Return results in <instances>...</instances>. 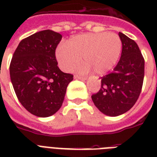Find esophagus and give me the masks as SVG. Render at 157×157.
Instances as JSON below:
<instances>
[{"label":"esophagus","instance_id":"34e87169","mask_svg":"<svg viewBox=\"0 0 157 157\" xmlns=\"http://www.w3.org/2000/svg\"><path fill=\"white\" fill-rule=\"evenodd\" d=\"M74 78H76V79H80V80H86V77H84V76H78V75H75L74 76Z\"/></svg>","mask_w":157,"mask_h":157}]
</instances>
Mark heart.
<instances>
[{"label":"heart","instance_id":"1","mask_svg":"<svg viewBox=\"0 0 157 157\" xmlns=\"http://www.w3.org/2000/svg\"><path fill=\"white\" fill-rule=\"evenodd\" d=\"M121 49V40L115 33H88L76 36L67 45H59L56 58L60 67L68 71L82 57L86 62L76 67V71L88 72L93 69L96 74L103 75L117 64Z\"/></svg>","mask_w":157,"mask_h":157}]
</instances>
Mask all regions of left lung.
I'll use <instances>...</instances> for the list:
<instances>
[{"mask_svg":"<svg viewBox=\"0 0 157 157\" xmlns=\"http://www.w3.org/2000/svg\"><path fill=\"white\" fill-rule=\"evenodd\" d=\"M119 36L120 61L111 73L101 77L100 90L91 96L95 107L109 117L124 114L135 104L144 78V59L137 43L121 33Z\"/></svg>","mask_w":157,"mask_h":157,"instance_id":"obj_1","label":"left lung"}]
</instances>
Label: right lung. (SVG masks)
<instances>
[{
  "label": "right lung",
  "instance_id": "add662e5",
  "mask_svg": "<svg viewBox=\"0 0 157 157\" xmlns=\"http://www.w3.org/2000/svg\"><path fill=\"white\" fill-rule=\"evenodd\" d=\"M62 35L51 30L21 40L13 53L10 75L21 104L38 117H48L62 107L71 74L59 68L55 50Z\"/></svg>",
  "mask_w": 157,
  "mask_h": 157
}]
</instances>
